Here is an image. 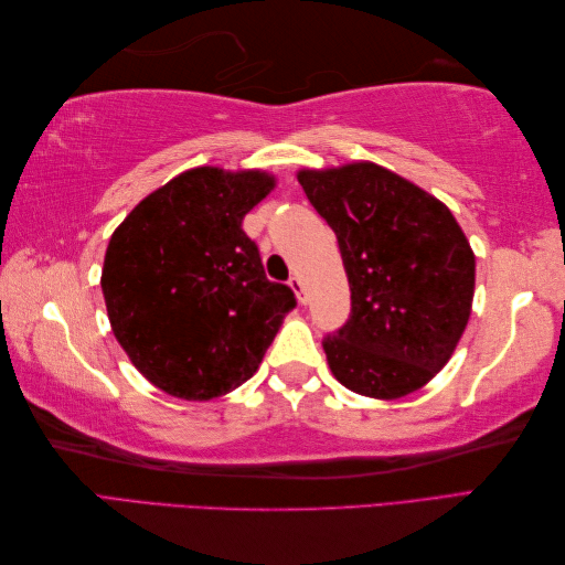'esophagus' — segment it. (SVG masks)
Returning <instances> with one entry per match:
<instances>
[{"label":"esophagus","instance_id":"obj_1","mask_svg":"<svg viewBox=\"0 0 565 565\" xmlns=\"http://www.w3.org/2000/svg\"><path fill=\"white\" fill-rule=\"evenodd\" d=\"M289 286H291V291L296 294L298 303H306V289H303V281H301V276L294 274L291 279H289Z\"/></svg>","mask_w":565,"mask_h":565}]
</instances>
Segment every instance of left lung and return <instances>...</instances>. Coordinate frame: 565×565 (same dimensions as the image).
Masks as SVG:
<instances>
[{"label":"left lung","instance_id":"left-lung-1","mask_svg":"<svg viewBox=\"0 0 565 565\" xmlns=\"http://www.w3.org/2000/svg\"><path fill=\"white\" fill-rule=\"evenodd\" d=\"M338 235L350 320L322 340L332 376L366 398L423 388L471 318L476 257L451 211L374 162L298 172Z\"/></svg>","mask_w":565,"mask_h":565}]
</instances>
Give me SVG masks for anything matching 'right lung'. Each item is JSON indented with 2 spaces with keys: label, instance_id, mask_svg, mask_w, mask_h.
I'll list each match as a JSON object with an SVG mask.
<instances>
[{
  "label": "right lung",
  "instance_id": "1",
  "mask_svg": "<svg viewBox=\"0 0 565 565\" xmlns=\"http://www.w3.org/2000/svg\"><path fill=\"white\" fill-rule=\"evenodd\" d=\"M274 186L264 170L194 167L142 199L109 239L102 291L111 330L140 374L174 398L243 386L296 306L243 231Z\"/></svg>",
  "mask_w": 565,
  "mask_h": 565
}]
</instances>
